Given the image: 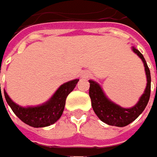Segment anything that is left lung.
Listing matches in <instances>:
<instances>
[{
	"label": "left lung",
	"instance_id": "1",
	"mask_svg": "<svg viewBox=\"0 0 157 157\" xmlns=\"http://www.w3.org/2000/svg\"><path fill=\"white\" fill-rule=\"evenodd\" d=\"M133 51L142 59L144 64L145 74L147 77V84H146L145 91L141 96L139 102L134 107L126 109V108H123L113 104L109 99L106 98V96L105 95L104 92L102 91L98 83H96L95 82L92 80H89V82H90L89 95H90L91 102H92V107L94 111V113H96V115L104 123L109 125L123 127L131 124L141 114L142 112L147 105V103L150 98V93H151L150 70L141 52L135 47H133Z\"/></svg>",
	"mask_w": 157,
	"mask_h": 157
}]
</instances>
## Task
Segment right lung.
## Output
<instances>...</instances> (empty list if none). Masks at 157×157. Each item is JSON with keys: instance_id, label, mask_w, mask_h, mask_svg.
Wrapping results in <instances>:
<instances>
[{"instance_id": "right-lung-1", "label": "right lung", "mask_w": 157, "mask_h": 157, "mask_svg": "<svg viewBox=\"0 0 157 157\" xmlns=\"http://www.w3.org/2000/svg\"><path fill=\"white\" fill-rule=\"evenodd\" d=\"M79 79L70 81L63 83L53 94L46 104L36 107H21L14 104L4 91V96L7 104L13 111V113L26 124L33 127H44L54 124L63 114L67 95L75 89ZM1 92V84H0ZM1 99L2 96L1 94ZM3 102V100H2ZM4 104V103H3Z\"/></svg>"}]
</instances>
